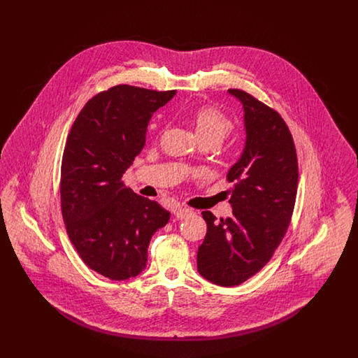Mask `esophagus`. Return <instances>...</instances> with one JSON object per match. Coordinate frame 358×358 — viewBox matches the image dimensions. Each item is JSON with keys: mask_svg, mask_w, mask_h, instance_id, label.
Returning <instances> with one entry per match:
<instances>
[{"mask_svg": "<svg viewBox=\"0 0 358 358\" xmlns=\"http://www.w3.org/2000/svg\"><path fill=\"white\" fill-rule=\"evenodd\" d=\"M173 215H175L178 219H186V217H189L190 215H193V210L189 209V208H182V206H179V208H175Z\"/></svg>", "mask_w": 358, "mask_h": 358, "instance_id": "obj_1", "label": "esophagus"}]
</instances>
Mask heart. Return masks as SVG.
Returning a JSON list of instances; mask_svg holds the SVG:
<instances>
[{
	"mask_svg": "<svg viewBox=\"0 0 358 358\" xmlns=\"http://www.w3.org/2000/svg\"><path fill=\"white\" fill-rule=\"evenodd\" d=\"M190 120L203 142L219 145L234 128L233 120L216 107L203 106L192 111Z\"/></svg>",
	"mask_w": 358,
	"mask_h": 358,
	"instance_id": "heart-1",
	"label": "heart"
}]
</instances>
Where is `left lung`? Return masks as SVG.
Here are the masks:
<instances>
[{
    "label": "left lung",
    "instance_id": "obj_1",
    "mask_svg": "<svg viewBox=\"0 0 358 358\" xmlns=\"http://www.w3.org/2000/svg\"><path fill=\"white\" fill-rule=\"evenodd\" d=\"M244 107L245 149L230 168L229 203L233 215L216 220L204 210V243L197 268L208 281L234 287L247 281L271 259L281 244L298 192V157L282 117L241 90H229Z\"/></svg>",
    "mask_w": 358,
    "mask_h": 358
}]
</instances>
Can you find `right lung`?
Segmentation results:
<instances>
[{"mask_svg": "<svg viewBox=\"0 0 358 358\" xmlns=\"http://www.w3.org/2000/svg\"><path fill=\"white\" fill-rule=\"evenodd\" d=\"M176 91L115 85L90 99L63 152L60 204L66 230L83 262L110 280L146 267L154 233L171 213L121 180L146 143L149 121Z\"/></svg>", "mask_w": 358, "mask_h": 358, "instance_id": "1", "label": "right lung"}]
</instances>
